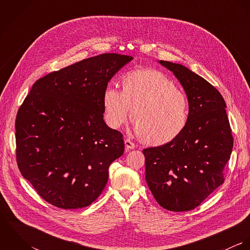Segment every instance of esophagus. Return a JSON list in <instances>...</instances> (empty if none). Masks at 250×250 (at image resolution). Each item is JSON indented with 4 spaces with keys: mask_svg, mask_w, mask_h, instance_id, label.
Returning a JSON list of instances; mask_svg holds the SVG:
<instances>
[{
    "mask_svg": "<svg viewBox=\"0 0 250 250\" xmlns=\"http://www.w3.org/2000/svg\"><path fill=\"white\" fill-rule=\"evenodd\" d=\"M124 143H125V146H126L127 149H135L136 148V144L133 142H131L130 140H128V139H126L124 141Z\"/></svg>",
    "mask_w": 250,
    "mask_h": 250,
    "instance_id": "obj_1",
    "label": "esophagus"
}]
</instances>
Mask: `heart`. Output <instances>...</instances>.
<instances>
[{"instance_id": "1", "label": "heart", "mask_w": 250, "mask_h": 250, "mask_svg": "<svg viewBox=\"0 0 250 250\" xmlns=\"http://www.w3.org/2000/svg\"><path fill=\"white\" fill-rule=\"evenodd\" d=\"M105 118L111 128L126 122L131 108L134 129L151 145L176 139L189 116V103L172 79L156 69H136L122 79V90L107 86L103 93Z\"/></svg>"}]
</instances>
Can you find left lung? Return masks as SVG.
I'll return each instance as SVG.
<instances>
[{"label":"left lung","mask_w":250,"mask_h":250,"mask_svg":"<svg viewBox=\"0 0 250 250\" xmlns=\"http://www.w3.org/2000/svg\"><path fill=\"white\" fill-rule=\"evenodd\" d=\"M173 72L189 103L188 123L176 139L143 150L145 179L156 201L172 212L199 206L224 182L233 148L226 104L209 82L182 64L160 61Z\"/></svg>","instance_id":"1"}]
</instances>
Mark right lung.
I'll return each mask as SVG.
<instances>
[{
  "instance_id": "obj_1",
  "label": "right lung",
  "mask_w": 250,
  "mask_h": 250,
  "mask_svg": "<svg viewBox=\"0 0 250 250\" xmlns=\"http://www.w3.org/2000/svg\"><path fill=\"white\" fill-rule=\"evenodd\" d=\"M133 57L102 54L49 73L34 83L15 120L19 170L46 202L78 209L95 201L123 135L104 119L107 83Z\"/></svg>"
}]
</instances>
